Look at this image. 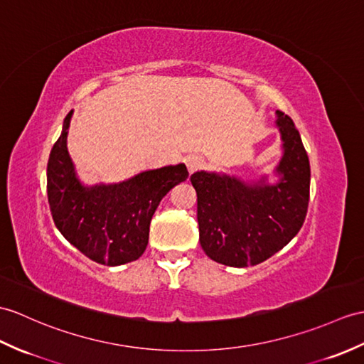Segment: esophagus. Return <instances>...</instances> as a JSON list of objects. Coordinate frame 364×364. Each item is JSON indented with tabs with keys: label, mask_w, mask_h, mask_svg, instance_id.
Here are the masks:
<instances>
[{
	"label": "esophagus",
	"mask_w": 364,
	"mask_h": 364,
	"mask_svg": "<svg viewBox=\"0 0 364 364\" xmlns=\"http://www.w3.org/2000/svg\"><path fill=\"white\" fill-rule=\"evenodd\" d=\"M201 164H203V159H201V156H198V155H191V156L186 158V167H188L189 173L196 172L197 168L201 167Z\"/></svg>",
	"instance_id": "1"
}]
</instances>
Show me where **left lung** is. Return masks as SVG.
I'll use <instances>...</instances> for the list:
<instances>
[{
    "mask_svg": "<svg viewBox=\"0 0 364 364\" xmlns=\"http://www.w3.org/2000/svg\"><path fill=\"white\" fill-rule=\"evenodd\" d=\"M282 156L268 175L242 180L223 172L191 175L197 191L200 245L206 256L228 267L257 265L281 251L306 220L310 163L291 117L276 112Z\"/></svg>",
    "mask_w": 364,
    "mask_h": 364,
    "instance_id": "1",
    "label": "left lung"
}]
</instances>
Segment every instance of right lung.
Here are the masks:
<instances>
[{"mask_svg": "<svg viewBox=\"0 0 364 364\" xmlns=\"http://www.w3.org/2000/svg\"><path fill=\"white\" fill-rule=\"evenodd\" d=\"M73 109L48 161V201L57 230L97 264L117 267L146 251L151 217L173 186L188 178L183 163L142 171L119 183L83 184L68 151Z\"/></svg>", "mask_w": 364, "mask_h": 364, "instance_id": "add662e5", "label": "right lung"}]
</instances>
